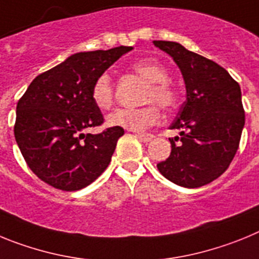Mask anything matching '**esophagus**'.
I'll list each match as a JSON object with an SVG mask.
<instances>
[{"label":"esophagus","mask_w":259,"mask_h":259,"mask_svg":"<svg viewBox=\"0 0 259 259\" xmlns=\"http://www.w3.org/2000/svg\"><path fill=\"white\" fill-rule=\"evenodd\" d=\"M136 136L140 139L144 143H149V141L153 140V135L152 134H144V132H137Z\"/></svg>","instance_id":"34e87169"}]
</instances>
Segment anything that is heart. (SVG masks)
Masks as SVG:
<instances>
[{
	"label": "heart",
	"instance_id": "1",
	"mask_svg": "<svg viewBox=\"0 0 259 259\" xmlns=\"http://www.w3.org/2000/svg\"><path fill=\"white\" fill-rule=\"evenodd\" d=\"M135 74L148 81L143 93L144 106L137 109H118L107 116V124L131 131H143L155 124L159 109L172 110L179 101V93L168 77L166 68L153 58H144L132 65ZM91 98L100 110H109L114 104V87L107 72L101 74L93 83Z\"/></svg>",
	"mask_w": 259,
	"mask_h": 259
}]
</instances>
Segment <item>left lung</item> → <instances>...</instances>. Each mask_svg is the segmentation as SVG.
<instances>
[{"label":"left lung","mask_w":259,"mask_h":259,"mask_svg":"<svg viewBox=\"0 0 259 259\" xmlns=\"http://www.w3.org/2000/svg\"><path fill=\"white\" fill-rule=\"evenodd\" d=\"M153 44L172 57L187 88V101L170 127L180 136L170 139V157L157 167L170 182L198 188L218 179L239 149L245 124L241 89L227 70L179 42Z\"/></svg>","instance_id":"8db88e82"}]
</instances>
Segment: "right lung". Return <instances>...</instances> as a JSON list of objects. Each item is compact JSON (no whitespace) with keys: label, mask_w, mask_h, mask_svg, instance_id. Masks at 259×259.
<instances>
[{"label":"right lung","mask_w":259,"mask_h":259,"mask_svg":"<svg viewBox=\"0 0 259 259\" xmlns=\"http://www.w3.org/2000/svg\"><path fill=\"white\" fill-rule=\"evenodd\" d=\"M132 47L76 53L33 79L17 105L14 135L32 172L53 188H85L111 161L122 127L84 134L104 123L91 98L95 80Z\"/></svg>","instance_id":"right-lung-1"}]
</instances>
